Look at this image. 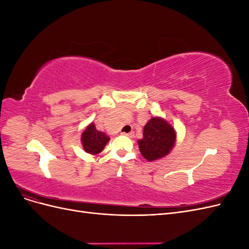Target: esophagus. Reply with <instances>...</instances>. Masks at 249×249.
<instances>
[{"instance_id":"obj_1","label":"esophagus","mask_w":249,"mask_h":249,"mask_svg":"<svg viewBox=\"0 0 249 249\" xmlns=\"http://www.w3.org/2000/svg\"><path fill=\"white\" fill-rule=\"evenodd\" d=\"M123 135H124V136H127V137H133L134 136V133L131 132V133H123Z\"/></svg>"}]
</instances>
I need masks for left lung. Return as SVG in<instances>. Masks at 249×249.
<instances>
[{
  "label": "left lung",
  "instance_id": "1",
  "mask_svg": "<svg viewBox=\"0 0 249 249\" xmlns=\"http://www.w3.org/2000/svg\"><path fill=\"white\" fill-rule=\"evenodd\" d=\"M175 127L161 117H152L143 129V138L138 140L141 155L148 162L167 156L176 144Z\"/></svg>",
  "mask_w": 249,
  "mask_h": 249
}]
</instances>
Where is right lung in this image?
I'll return each mask as SVG.
<instances>
[{
  "label": "right lung",
  "instance_id": "add662e5",
  "mask_svg": "<svg viewBox=\"0 0 249 249\" xmlns=\"http://www.w3.org/2000/svg\"><path fill=\"white\" fill-rule=\"evenodd\" d=\"M110 138L106 134L97 131L93 123L90 124L81 135V142L83 148L90 155L100 154L104 147L106 146Z\"/></svg>",
  "mask_w": 249,
  "mask_h": 249
}]
</instances>
